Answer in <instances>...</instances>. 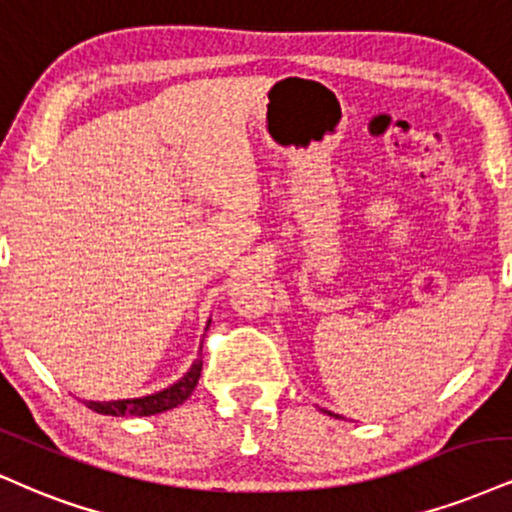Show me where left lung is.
Listing matches in <instances>:
<instances>
[{
  "label": "left lung",
  "instance_id": "1",
  "mask_svg": "<svg viewBox=\"0 0 512 512\" xmlns=\"http://www.w3.org/2000/svg\"><path fill=\"white\" fill-rule=\"evenodd\" d=\"M329 415H331V412H329Z\"/></svg>",
  "mask_w": 512,
  "mask_h": 512
}]
</instances>
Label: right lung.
Wrapping results in <instances>:
<instances>
[{"mask_svg": "<svg viewBox=\"0 0 512 512\" xmlns=\"http://www.w3.org/2000/svg\"><path fill=\"white\" fill-rule=\"evenodd\" d=\"M200 372H202V353L197 355L193 367H190L174 386H169V389L152 393V396H143V398L104 400V403H100V400H85V405H88L90 410L100 412V415H112V417L157 415V412L171 410V408H176V405H181L183 400H188L190 393L195 391L197 379H200Z\"/></svg>", "mask_w": 512, "mask_h": 512, "instance_id": "1", "label": "right lung"}]
</instances>
